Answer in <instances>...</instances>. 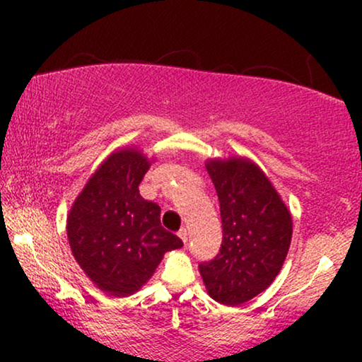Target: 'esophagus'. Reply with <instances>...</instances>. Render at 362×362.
<instances>
[{
	"instance_id": "esophagus-1",
	"label": "esophagus",
	"mask_w": 362,
	"mask_h": 362,
	"mask_svg": "<svg viewBox=\"0 0 362 362\" xmlns=\"http://www.w3.org/2000/svg\"><path fill=\"white\" fill-rule=\"evenodd\" d=\"M177 235H180V239L182 240V244H187V230L186 229H181L180 232H177Z\"/></svg>"
}]
</instances>
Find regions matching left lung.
Returning a JSON list of instances; mask_svg holds the SVG:
<instances>
[{
  "mask_svg": "<svg viewBox=\"0 0 362 362\" xmlns=\"http://www.w3.org/2000/svg\"><path fill=\"white\" fill-rule=\"evenodd\" d=\"M219 197L222 244L201 262L207 293L222 305H242L264 291L284 265L291 216L259 166L242 158L207 163Z\"/></svg>",
  "mask_w": 362,
  "mask_h": 362,
  "instance_id": "left-lung-1",
  "label": "left lung"
}]
</instances>
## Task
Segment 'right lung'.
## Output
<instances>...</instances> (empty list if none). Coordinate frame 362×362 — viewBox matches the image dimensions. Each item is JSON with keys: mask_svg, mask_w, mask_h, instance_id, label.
<instances>
[{"mask_svg": "<svg viewBox=\"0 0 362 362\" xmlns=\"http://www.w3.org/2000/svg\"><path fill=\"white\" fill-rule=\"evenodd\" d=\"M150 163L136 150L113 153L74 202L67 237L77 264L110 296L136 291L155 274L165 252L182 240L161 226V207L138 186Z\"/></svg>", "mask_w": 362, "mask_h": 362, "instance_id": "1", "label": "right lung"}]
</instances>
